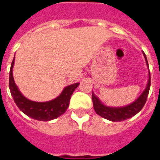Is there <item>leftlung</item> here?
<instances>
[{
    "label": "left lung",
    "mask_w": 160,
    "mask_h": 160,
    "mask_svg": "<svg viewBox=\"0 0 160 160\" xmlns=\"http://www.w3.org/2000/svg\"><path fill=\"white\" fill-rule=\"evenodd\" d=\"M144 55L146 60L147 65L149 66L146 55L145 54H144ZM149 81H148V84H147V86L144 92L142 93V95L134 102L127 105V106L121 107V108L120 107L119 108H110V107L105 106L100 102V100L92 92V101L95 111L103 118L114 122L123 121V120L129 119L135 115L137 113H139L143 109V107L146 103L147 97H148L149 92V88H150V73L149 72Z\"/></svg>",
    "instance_id": "left-lung-1"
}]
</instances>
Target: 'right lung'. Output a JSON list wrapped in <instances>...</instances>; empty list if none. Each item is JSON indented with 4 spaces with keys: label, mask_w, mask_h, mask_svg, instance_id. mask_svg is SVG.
<instances>
[{
    "label": "right lung",
    "mask_w": 160,
    "mask_h": 160,
    "mask_svg": "<svg viewBox=\"0 0 160 160\" xmlns=\"http://www.w3.org/2000/svg\"><path fill=\"white\" fill-rule=\"evenodd\" d=\"M14 60L11 63L9 75V88L13 100L19 109L32 119L41 121H49L60 116L69 107L70 100L74 90L78 87L80 83H75L65 88L62 93L57 98L47 102H35L26 99L19 91L15 84L12 75Z\"/></svg>",
    "instance_id": "1"
}]
</instances>
